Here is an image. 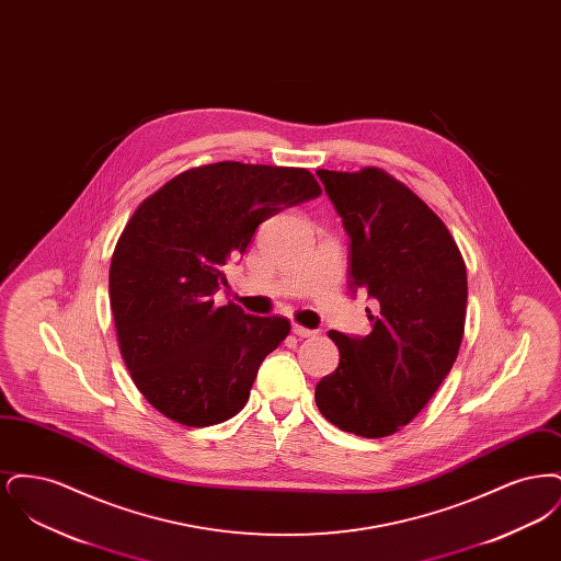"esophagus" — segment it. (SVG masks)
<instances>
[{
    "label": "esophagus",
    "instance_id": "34e87169",
    "mask_svg": "<svg viewBox=\"0 0 561 561\" xmlns=\"http://www.w3.org/2000/svg\"><path fill=\"white\" fill-rule=\"evenodd\" d=\"M293 332L298 339H313V336L318 334V330H309V328H302V325H298V323H294Z\"/></svg>",
    "mask_w": 561,
    "mask_h": 561
}]
</instances>
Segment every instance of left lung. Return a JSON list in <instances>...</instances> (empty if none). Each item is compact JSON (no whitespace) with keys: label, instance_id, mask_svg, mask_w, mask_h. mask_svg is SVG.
<instances>
[{"label":"left lung","instance_id":"8db88e82","mask_svg":"<svg viewBox=\"0 0 561 561\" xmlns=\"http://www.w3.org/2000/svg\"><path fill=\"white\" fill-rule=\"evenodd\" d=\"M348 236V288L378 302L373 332L330 330L339 368L316 387L321 414L362 437H387L427 403L458 355L467 268L446 225L378 168L318 170Z\"/></svg>","mask_w":561,"mask_h":561}]
</instances>
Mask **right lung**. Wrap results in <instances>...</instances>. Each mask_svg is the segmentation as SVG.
I'll use <instances>...</instances> for the list:
<instances>
[{
    "instance_id": "right-lung-1",
    "label": "right lung",
    "mask_w": 561,
    "mask_h": 561,
    "mask_svg": "<svg viewBox=\"0 0 561 561\" xmlns=\"http://www.w3.org/2000/svg\"><path fill=\"white\" fill-rule=\"evenodd\" d=\"M320 195L302 168L220 161L179 174L136 208L111 259L108 298L134 385L163 416L210 427L245 405L290 321L216 307L222 268L261 222Z\"/></svg>"
}]
</instances>
